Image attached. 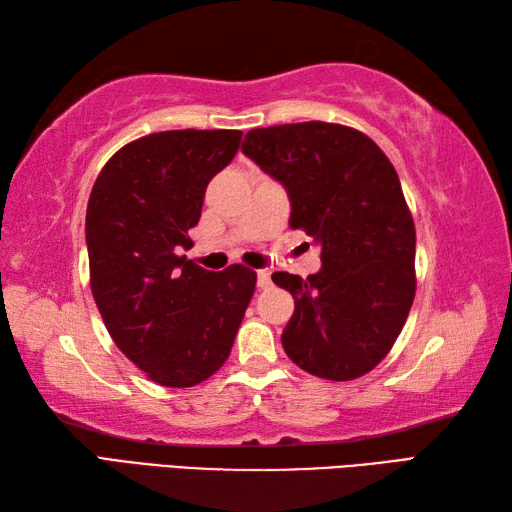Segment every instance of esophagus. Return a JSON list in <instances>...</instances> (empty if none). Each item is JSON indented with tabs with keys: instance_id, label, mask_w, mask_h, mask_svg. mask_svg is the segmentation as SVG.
<instances>
[{
	"instance_id": "esophagus-1",
	"label": "esophagus",
	"mask_w": 512,
	"mask_h": 512,
	"mask_svg": "<svg viewBox=\"0 0 512 512\" xmlns=\"http://www.w3.org/2000/svg\"><path fill=\"white\" fill-rule=\"evenodd\" d=\"M268 286H270L268 270H257V288H268Z\"/></svg>"
}]
</instances>
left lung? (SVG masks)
<instances>
[{
	"mask_svg": "<svg viewBox=\"0 0 512 512\" xmlns=\"http://www.w3.org/2000/svg\"><path fill=\"white\" fill-rule=\"evenodd\" d=\"M242 154L286 189L290 228L321 248L319 273L273 275L295 299L286 354L319 378L367 374L416 295V228L394 165L372 138L321 121L250 129Z\"/></svg>",
	"mask_w": 512,
	"mask_h": 512,
	"instance_id": "8db88e82",
	"label": "left lung"
}]
</instances>
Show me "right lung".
Segmentation results:
<instances>
[{
    "label": "right lung",
    "mask_w": 512,
    "mask_h": 512,
    "mask_svg": "<svg viewBox=\"0 0 512 512\" xmlns=\"http://www.w3.org/2000/svg\"><path fill=\"white\" fill-rule=\"evenodd\" d=\"M237 129H173L118 149L96 178L85 242L96 306L129 361L158 385L193 387L231 354L255 270L211 273L191 246L206 184L233 160Z\"/></svg>",
    "instance_id": "add662e5"
}]
</instances>
